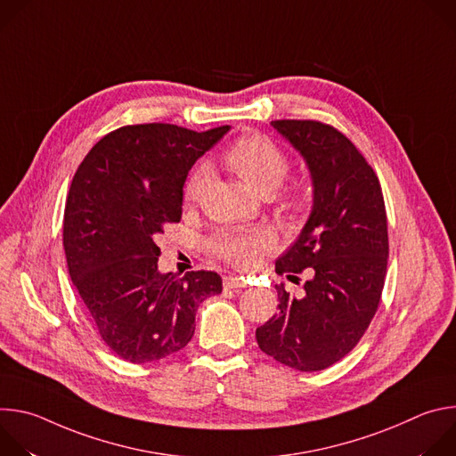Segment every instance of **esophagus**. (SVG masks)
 I'll return each mask as SVG.
<instances>
[{"label":"esophagus","mask_w":456,"mask_h":456,"mask_svg":"<svg viewBox=\"0 0 456 456\" xmlns=\"http://www.w3.org/2000/svg\"><path fill=\"white\" fill-rule=\"evenodd\" d=\"M224 287H225V289H243V287H247V283H245L243 278H238V276H225V278H224Z\"/></svg>","instance_id":"1"}]
</instances>
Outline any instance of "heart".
Here are the masks:
<instances>
[{"label": "heart", "instance_id": "obj_1", "mask_svg": "<svg viewBox=\"0 0 456 456\" xmlns=\"http://www.w3.org/2000/svg\"><path fill=\"white\" fill-rule=\"evenodd\" d=\"M224 162L259 194L274 192L289 171L285 155L273 141L262 135H247L238 139L224 153ZM208 180L209 169L206 166L194 169L185 183V200L197 202ZM290 206L296 208L297 200L292 199ZM273 243L274 234L265 227L227 229L220 231L213 238L211 250L225 262L240 269H248L257 262L259 256L271 248Z\"/></svg>", "mask_w": 456, "mask_h": 456}]
</instances>
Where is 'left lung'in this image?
<instances>
[{"label": "left lung", "instance_id": "1", "mask_svg": "<svg viewBox=\"0 0 456 456\" xmlns=\"http://www.w3.org/2000/svg\"><path fill=\"white\" fill-rule=\"evenodd\" d=\"M301 155L312 180V211L276 273L312 269L301 297L276 285L280 312L256 329L278 362L319 371L343 359L377 312L387 265V222L377 175L336 127L315 120H273Z\"/></svg>", "mask_w": 456, "mask_h": 456}]
</instances>
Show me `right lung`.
I'll list each match as a JSON object with an SVG mask.
<instances>
[{"label": "right lung", "instance_id": "add662e5", "mask_svg": "<svg viewBox=\"0 0 456 456\" xmlns=\"http://www.w3.org/2000/svg\"><path fill=\"white\" fill-rule=\"evenodd\" d=\"M231 126H124L102 137L74 175L64 208L69 274L102 341L142 364L182 350L200 303L222 292L211 271H159L155 238L180 222L189 169Z\"/></svg>", "mask_w": 456, "mask_h": 456}]
</instances>
